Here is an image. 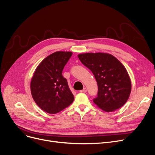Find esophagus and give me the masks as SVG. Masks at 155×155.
Returning a JSON list of instances; mask_svg holds the SVG:
<instances>
[{"instance_id":"esophagus-1","label":"esophagus","mask_w":155,"mask_h":155,"mask_svg":"<svg viewBox=\"0 0 155 155\" xmlns=\"http://www.w3.org/2000/svg\"><path fill=\"white\" fill-rule=\"evenodd\" d=\"M80 92H81V93H86L87 92V89L85 87L82 90H81V91H80Z\"/></svg>"}]
</instances>
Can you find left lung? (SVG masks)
<instances>
[{
  "label": "left lung",
  "mask_w": 155,
  "mask_h": 155,
  "mask_svg": "<svg viewBox=\"0 0 155 155\" xmlns=\"http://www.w3.org/2000/svg\"><path fill=\"white\" fill-rule=\"evenodd\" d=\"M82 64L93 72L98 92L94 104L107 112L115 111L128 101L131 83L127 69L116 57L107 53L78 55Z\"/></svg>",
  "instance_id": "obj_1"
}]
</instances>
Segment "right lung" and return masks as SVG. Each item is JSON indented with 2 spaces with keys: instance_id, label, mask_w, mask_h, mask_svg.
Segmentation results:
<instances>
[{
  "instance_id": "add662e5",
  "label": "right lung",
  "mask_w": 155,
  "mask_h": 155,
  "mask_svg": "<svg viewBox=\"0 0 155 155\" xmlns=\"http://www.w3.org/2000/svg\"><path fill=\"white\" fill-rule=\"evenodd\" d=\"M71 51H58L46 57L36 68L31 82L32 98L48 114H57L70 106L74 96L62 72Z\"/></svg>"
}]
</instances>
